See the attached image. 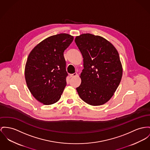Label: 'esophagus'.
<instances>
[{
    "label": "esophagus",
    "mask_w": 150,
    "mask_h": 150,
    "mask_svg": "<svg viewBox=\"0 0 150 150\" xmlns=\"http://www.w3.org/2000/svg\"><path fill=\"white\" fill-rule=\"evenodd\" d=\"M77 76V73H74L73 74H70V77H76Z\"/></svg>",
    "instance_id": "esophagus-1"
}]
</instances>
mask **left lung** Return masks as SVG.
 <instances>
[{
  "label": "left lung",
  "mask_w": 150,
  "mask_h": 150,
  "mask_svg": "<svg viewBox=\"0 0 150 150\" xmlns=\"http://www.w3.org/2000/svg\"><path fill=\"white\" fill-rule=\"evenodd\" d=\"M75 42L83 58L81 83L76 88L80 98L88 104L106 103L117 90L122 76V67L115 48L100 36L84 33Z\"/></svg>",
  "instance_id": "1"
}]
</instances>
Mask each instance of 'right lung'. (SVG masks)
<instances>
[{
	"label": "right lung",
	"mask_w": 150,
	"mask_h": 150,
	"mask_svg": "<svg viewBox=\"0 0 150 150\" xmlns=\"http://www.w3.org/2000/svg\"><path fill=\"white\" fill-rule=\"evenodd\" d=\"M73 36L60 33L40 42L30 52L25 67V78L33 96L44 105L60 100L67 85L64 52Z\"/></svg>",
	"instance_id": "right-lung-1"
}]
</instances>
